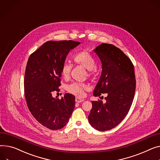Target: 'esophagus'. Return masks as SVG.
Instances as JSON below:
<instances>
[{
  "label": "esophagus",
  "mask_w": 160,
  "mask_h": 160,
  "mask_svg": "<svg viewBox=\"0 0 160 160\" xmlns=\"http://www.w3.org/2000/svg\"><path fill=\"white\" fill-rule=\"evenodd\" d=\"M83 101H84L83 99H80V98H75V102H77V103H81V102H83Z\"/></svg>",
  "instance_id": "34e87169"
}]
</instances>
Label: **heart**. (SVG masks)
<instances>
[{"label":"heart","instance_id":"1","mask_svg":"<svg viewBox=\"0 0 160 160\" xmlns=\"http://www.w3.org/2000/svg\"><path fill=\"white\" fill-rule=\"evenodd\" d=\"M72 59L74 63L77 64L82 66L85 68H86L88 71V75L92 76L95 72V59L93 56L89 52L82 50L76 52L72 57ZM72 69V65L68 62H65L61 66V74L64 78H68L70 75V73ZM88 88V85L84 83L73 82L66 86L67 91L77 96L78 97H82L84 94V91Z\"/></svg>","mask_w":160,"mask_h":160}]
</instances>
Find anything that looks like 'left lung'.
Masks as SVG:
<instances>
[{"label": "left lung", "instance_id": "1", "mask_svg": "<svg viewBox=\"0 0 160 160\" xmlns=\"http://www.w3.org/2000/svg\"><path fill=\"white\" fill-rule=\"evenodd\" d=\"M94 51L102 62V71L93 95L108 96L105 103L92 101L88 120L95 129L105 131L120 124L129 112L135 94V74L131 59L118 48L103 43Z\"/></svg>", "mask_w": 160, "mask_h": 160}]
</instances>
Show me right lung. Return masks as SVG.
<instances>
[{
	"instance_id": "add662e5",
	"label": "right lung",
	"mask_w": 160,
	"mask_h": 160,
	"mask_svg": "<svg viewBox=\"0 0 160 160\" xmlns=\"http://www.w3.org/2000/svg\"><path fill=\"white\" fill-rule=\"evenodd\" d=\"M72 40L48 41L29 56L24 76V94L31 114L51 130L62 129L68 122L75 97L66 93L61 99L52 93L60 91L61 66L69 51L80 44Z\"/></svg>"
}]
</instances>
